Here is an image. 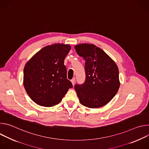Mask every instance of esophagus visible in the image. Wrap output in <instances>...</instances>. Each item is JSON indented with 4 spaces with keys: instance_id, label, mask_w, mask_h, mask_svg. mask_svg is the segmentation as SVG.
I'll use <instances>...</instances> for the list:
<instances>
[{
    "instance_id": "34e87169",
    "label": "esophagus",
    "mask_w": 149,
    "mask_h": 149,
    "mask_svg": "<svg viewBox=\"0 0 149 149\" xmlns=\"http://www.w3.org/2000/svg\"><path fill=\"white\" fill-rule=\"evenodd\" d=\"M71 82H72V85H73V86H74V85H75V78H73L71 80Z\"/></svg>"
}]
</instances>
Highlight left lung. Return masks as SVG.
<instances>
[{
    "label": "left lung",
    "instance_id": "left-lung-1",
    "mask_svg": "<svg viewBox=\"0 0 149 149\" xmlns=\"http://www.w3.org/2000/svg\"><path fill=\"white\" fill-rule=\"evenodd\" d=\"M77 53L85 61L86 81L75 85L80 103L91 109H97L109 102L120 86L118 68L116 62L102 49L94 44L75 46Z\"/></svg>",
    "mask_w": 149,
    "mask_h": 149
}]
</instances>
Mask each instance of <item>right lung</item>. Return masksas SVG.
Segmentation results:
<instances>
[{"instance_id": "add662e5", "label": "right lung", "mask_w": 149, "mask_h": 149, "mask_svg": "<svg viewBox=\"0 0 149 149\" xmlns=\"http://www.w3.org/2000/svg\"><path fill=\"white\" fill-rule=\"evenodd\" d=\"M71 48L70 45L63 44L48 45L26 62L24 70V87L38 105L52 107L59 104L72 87L63 64Z\"/></svg>"}]
</instances>
